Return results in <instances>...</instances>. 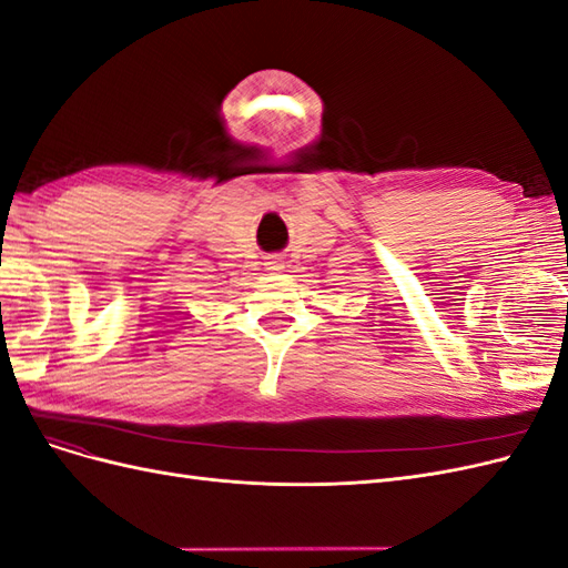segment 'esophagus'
<instances>
[{"label": "esophagus", "mask_w": 568, "mask_h": 568, "mask_svg": "<svg viewBox=\"0 0 568 568\" xmlns=\"http://www.w3.org/2000/svg\"><path fill=\"white\" fill-rule=\"evenodd\" d=\"M267 265H270V270H282V263H280V261H270Z\"/></svg>", "instance_id": "esophagus-1"}]
</instances>
